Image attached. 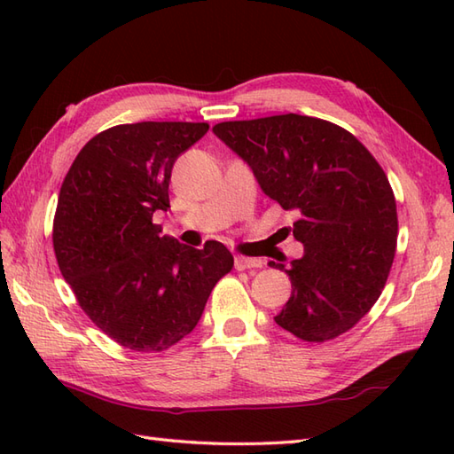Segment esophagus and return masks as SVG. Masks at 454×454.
Wrapping results in <instances>:
<instances>
[{"label": "esophagus", "instance_id": "1", "mask_svg": "<svg viewBox=\"0 0 454 454\" xmlns=\"http://www.w3.org/2000/svg\"><path fill=\"white\" fill-rule=\"evenodd\" d=\"M234 265H236L238 271H246V269H259V267H262V262H259V259L238 255V257L234 259Z\"/></svg>", "mask_w": 454, "mask_h": 454}]
</instances>
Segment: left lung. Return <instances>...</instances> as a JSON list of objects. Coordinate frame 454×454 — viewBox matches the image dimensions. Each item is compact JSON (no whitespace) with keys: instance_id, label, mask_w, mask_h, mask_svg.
<instances>
[{"instance_id":"obj_1","label":"left lung","mask_w":454,"mask_h":454,"mask_svg":"<svg viewBox=\"0 0 454 454\" xmlns=\"http://www.w3.org/2000/svg\"><path fill=\"white\" fill-rule=\"evenodd\" d=\"M212 130L247 161L265 195L298 216L293 236L304 255L288 269L269 262L293 285L275 322L310 343L349 332L379 301L396 254V199L380 163L349 130L304 114Z\"/></svg>"}]
</instances>
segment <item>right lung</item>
I'll return each instance as SVG.
<instances>
[{
    "mask_svg": "<svg viewBox=\"0 0 454 454\" xmlns=\"http://www.w3.org/2000/svg\"><path fill=\"white\" fill-rule=\"evenodd\" d=\"M207 122L117 124L85 144L58 195L52 244L60 273L90 320L140 353L179 343L212 288L234 267L220 242L187 247L161 236L171 168Z\"/></svg>",
    "mask_w": 454,
    "mask_h": 454,
    "instance_id": "right-lung-1",
    "label": "right lung"
}]
</instances>
